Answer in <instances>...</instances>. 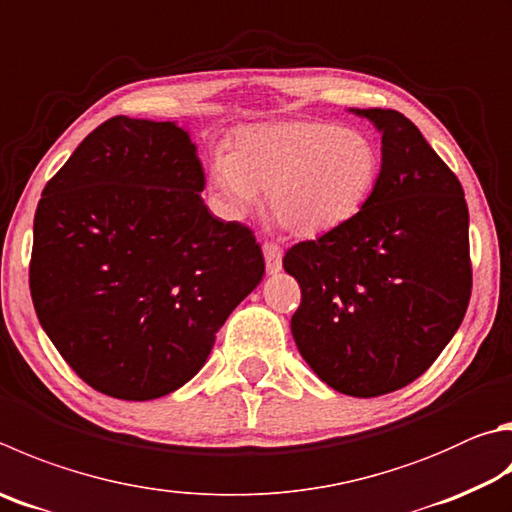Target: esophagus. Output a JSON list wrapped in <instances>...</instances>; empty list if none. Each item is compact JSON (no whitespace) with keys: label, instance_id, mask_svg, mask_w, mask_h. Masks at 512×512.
I'll return each instance as SVG.
<instances>
[{"label":"esophagus","instance_id":"34e87169","mask_svg":"<svg viewBox=\"0 0 512 512\" xmlns=\"http://www.w3.org/2000/svg\"><path fill=\"white\" fill-rule=\"evenodd\" d=\"M264 262L268 275H275L282 271V248L273 244V241H266L264 244Z\"/></svg>","mask_w":512,"mask_h":512}]
</instances>
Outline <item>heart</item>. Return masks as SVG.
Returning <instances> with one entry per match:
<instances>
[{"mask_svg":"<svg viewBox=\"0 0 512 512\" xmlns=\"http://www.w3.org/2000/svg\"><path fill=\"white\" fill-rule=\"evenodd\" d=\"M374 138L327 120H280L241 127L228 154L210 163L221 210L241 219L266 192V210L297 237L345 226L367 206L380 176Z\"/></svg>","mask_w":512,"mask_h":512,"instance_id":"1","label":"heart"}]
</instances>
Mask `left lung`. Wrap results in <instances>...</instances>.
<instances>
[{"label":"left lung","instance_id":"left-lung-1","mask_svg":"<svg viewBox=\"0 0 512 512\" xmlns=\"http://www.w3.org/2000/svg\"><path fill=\"white\" fill-rule=\"evenodd\" d=\"M383 134L378 185L356 217L286 250L302 288L295 345L329 387L396 392L457 333L472 291L468 206L457 176L410 118L351 109Z\"/></svg>","mask_w":512,"mask_h":512}]
</instances>
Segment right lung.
<instances>
[{
	"instance_id": "obj_1",
	"label": "right lung",
	"mask_w": 512,
	"mask_h": 512,
	"mask_svg": "<svg viewBox=\"0 0 512 512\" xmlns=\"http://www.w3.org/2000/svg\"><path fill=\"white\" fill-rule=\"evenodd\" d=\"M203 185L183 127L114 116L42 190L29 268L37 320L102 394L150 401L188 383L262 282L255 235L210 215Z\"/></svg>"
}]
</instances>
